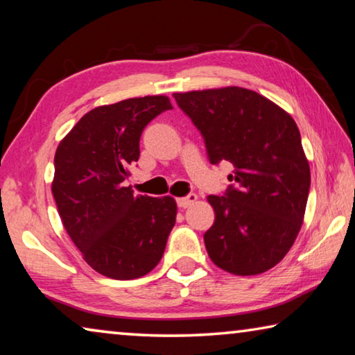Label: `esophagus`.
I'll return each mask as SVG.
<instances>
[{"instance_id":"1","label":"esophagus","mask_w":355,"mask_h":355,"mask_svg":"<svg viewBox=\"0 0 355 355\" xmlns=\"http://www.w3.org/2000/svg\"><path fill=\"white\" fill-rule=\"evenodd\" d=\"M196 200H198V196H196L194 193H189L188 196H184V198H178L177 199V205L180 208H188L189 205H193Z\"/></svg>"}]
</instances>
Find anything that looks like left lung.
<instances>
[{
    "label": "left lung",
    "instance_id": "8db88e82",
    "mask_svg": "<svg viewBox=\"0 0 355 355\" xmlns=\"http://www.w3.org/2000/svg\"><path fill=\"white\" fill-rule=\"evenodd\" d=\"M204 137L211 164L234 173L224 196H208L215 223L204 234L208 256L229 273L259 275L277 266L299 235L309 166L292 116L251 89L226 87L173 93Z\"/></svg>",
    "mask_w": 355,
    "mask_h": 355
}]
</instances>
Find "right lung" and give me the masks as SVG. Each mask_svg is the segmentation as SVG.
Returning a JSON list of instances; mask_svg holds the SVG:
<instances>
[{
    "label": "right lung",
    "mask_w": 355,
    "mask_h": 355,
    "mask_svg": "<svg viewBox=\"0 0 355 355\" xmlns=\"http://www.w3.org/2000/svg\"><path fill=\"white\" fill-rule=\"evenodd\" d=\"M171 109L166 96L96 107L56 148L52 193L61 221L88 266L107 278L150 273L175 226L173 198L134 196L125 187L145 126Z\"/></svg>",
    "instance_id": "add662e5"
}]
</instances>
